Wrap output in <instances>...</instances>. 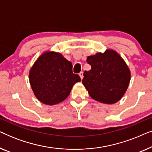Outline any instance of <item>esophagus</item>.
Wrapping results in <instances>:
<instances>
[{
    "instance_id": "1",
    "label": "esophagus",
    "mask_w": 152,
    "mask_h": 152,
    "mask_svg": "<svg viewBox=\"0 0 152 152\" xmlns=\"http://www.w3.org/2000/svg\"><path fill=\"white\" fill-rule=\"evenodd\" d=\"M79 75H80L81 80H82L83 77H84V75H83V72H80V73H79Z\"/></svg>"
}]
</instances>
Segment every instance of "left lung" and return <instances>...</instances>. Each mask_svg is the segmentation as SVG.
<instances>
[{"mask_svg":"<svg viewBox=\"0 0 152 152\" xmlns=\"http://www.w3.org/2000/svg\"><path fill=\"white\" fill-rule=\"evenodd\" d=\"M91 69L84 71L82 84L95 100L114 104L122 98L130 82L131 73L122 58L112 50L88 56Z\"/></svg>","mask_w":152,"mask_h":152,"instance_id":"8db88e82","label":"left lung"}]
</instances>
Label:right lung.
<instances>
[{"label": "right lung", "mask_w": 152, "mask_h": 152, "mask_svg": "<svg viewBox=\"0 0 152 152\" xmlns=\"http://www.w3.org/2000/svg\"><path fill=\"white\" fill-rule=\"evenodd\" d=\"M30 83L39 101L54 105L64 101L81 78L72 72V64L60 53L47 52L30 69Z\"/></svg>", "instance_id": "add662e5"}]
</instances>
